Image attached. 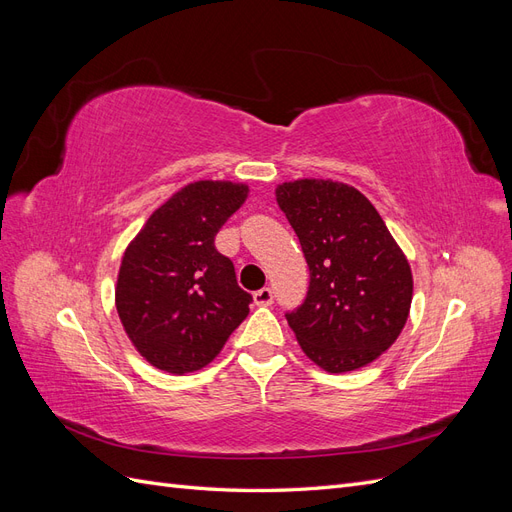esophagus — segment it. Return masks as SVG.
<instances>
[{
    "label": "esophagus",
    "instance_id": "obj_1",
    "mask_svg": "<svg viewBox=\"0 0 512 512\" xmlns=\"http://www.w3.org/2000/svg\"><path fill=\"white\" fill-rule=\"evenodd\" d=\"M254 303L260 307H267L273 303V292L271 288H260L254 292Z\"/></svg>",
    "mask_w": 512,
    "mask_h": 512
}]
</instances>
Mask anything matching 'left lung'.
Masks as SVG:
<instances>
[{
	"label": "left lung",
	"instance_id": "left-lung-1",
	"mask_svg": "<svg viewBox=\"0 0 512 512\" xmlns=\"http://www.w3.org/2000/svg\"><path fill=\"white\" fill-rule=\"evenodd\" d=\"M275 200L297 232L309 290L286 314L307 354L329 374L374 363L404 331L412 305V269L376 207L348 183L284 181Z\"/></svg>",
	"mask_w": 512,
	"mask_h": 512
}]
</instances>
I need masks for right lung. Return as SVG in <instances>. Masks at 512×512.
<instances>
[{"label":"right lung","instance_id":"1","mask_svg":"<svg viewBox=\"0 0 512 512\" xmlns=\"http://www.w3.org/2000/svg\"><path fill=\"white\" fill-rule=\"evenodd\" d=\"M247 194L245 183H188L128 243L115 307L123 331L149 365L175 376L207 367L250 314L252 297L213 245Z\"/></svg>","mask_w":512,"mask_h":512}]
</instances>
